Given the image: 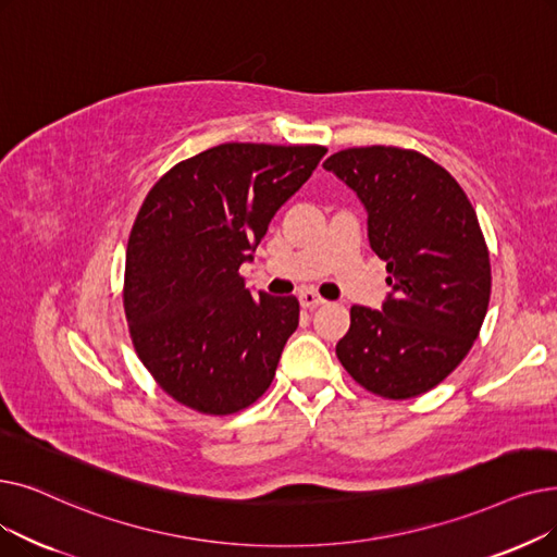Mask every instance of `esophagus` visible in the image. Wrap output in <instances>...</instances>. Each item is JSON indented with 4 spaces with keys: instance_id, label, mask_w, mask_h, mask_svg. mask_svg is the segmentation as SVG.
Here are the masks:
<instances>
[{
    "instance_id": "34e87169",
    "label": "esophagus",
    "mask_w": 557,
    "mask_h": 557,
    "mask_svg": "<svg viewBox=\"0 0 557 557\" xmlns=\"http://www.w3.org/2000/svg\"><path fill=\"white\" fill-rule=\"evenodd\" d=\"M300 305L307 307V309H313V307H321L325 305V298H321L317 292H311V288H305V292H300Z\"/></svg>"
}]
</instances>
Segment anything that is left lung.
I'll use <instances>...</instances> for the list:
<instances>
[{
	"mask_svg": "<svg viewBox=\"0 0 557 557\" xmlns=\"http://www.w3.org/2000/svg\"><path fill=\"white\" fill-rule=\"evenodd\" d=\"M323 168L364 202L392 286L382 311L350 307L336 357L375 396H421L469 355L490 307V250L475 209L446 168L417 150L348 148Z\"/></svg>",
	"mask_w": 557,
	"mask_h": 557,
	"instance_id": "left-lung-1",
	"label": "left lung"
}]
</instances>
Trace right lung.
I'll use <instances>...</instances> for the list:
<instances>
[{
	"label": "right lung",
	"mask_w": 557,
	"mask_h": 557,
	"mask_svg": "<svg viewBox=\"0 0 557 557\" xmlns=\"http://www.w3.org/2000/svg\"><path fill=\"white\" fill-rule=\"evenodd\" d=\"M325 152L223 143L173 165L145 196L123 305L138 359L180 405L227 417L271 386L300 302L250 294L238 269Z\"/></svg>",
	"instance_id": "obj_1"
}]
</instances>
